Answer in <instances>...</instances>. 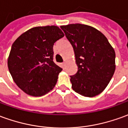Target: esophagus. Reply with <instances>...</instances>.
<instances>
[{"mask_svg": "<svg viewBox=\"0 0 128 128\" xmlns=\"http://www.w3.org/2000/svg\"><path fill=\"white\" fill-rule=\"evenodd\" d=\"M62 67H65V66H66V62H62Z\"/></svg>", "mask_w": 128, "mask_h": 128, "instance_id": "obj_1", "label": "esophagus"}]
</instances>
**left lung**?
<instances>
[{
  "label": "left lung",
  "instance_id": "8db88e82",
  "mask_svg": "<svg viewBox=\"0 0 128 128\" xmlns=\"http://www.w3.org/2000/svg\"><path fill=\"white\" fill-rule=\"evenodd\" d=\"M72 46L78 70L70 76L72 88L84 97L99 95L115 71V52L101 32L90 26L75 24L62 26Z\"/></svg>",
  "mask_w": 128,
  "mask_h": 128
}]
</instances>
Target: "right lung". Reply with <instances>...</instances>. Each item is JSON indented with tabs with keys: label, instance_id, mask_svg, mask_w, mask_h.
<instances>
[{
	"label": "right lung",
	"instance_id": "obj_1",
	"mask_svg": "<svg viewBox=\"0 0 128 128\" xmlns=\"http://www.w3.org/2000/svg\"><path fill=\"white\" fill-rule=\"evenodd\" d=\"M64 36L56 26L35 27L12 45L8 66L16 84L26 93L42 96L54 88L62 68L54 62V44Z\"/></svg>",
	"mask_w": 128,
	"mask_h": 128
}]
</instances>
